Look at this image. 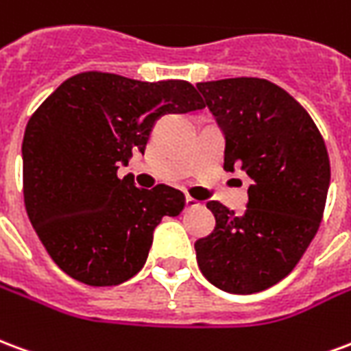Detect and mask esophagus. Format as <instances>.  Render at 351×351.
Returning <instances> with one entry per match:
<instances>
[{"label": "esophagus", "mask_w": 351, "mask_h": 351, "mask_svg": "<svg viewBox=\"0 0 351 351\" xmlns=\"http://www.w3.org/2000/svg\"><path fill=\"white\" fill-rule=\"evenodd\" d=\"M185 206H186V209H196V207H200L202 204L196 200V198H193V196H186Z\"/></svg>", "instance_id": "1"}]
</instances>
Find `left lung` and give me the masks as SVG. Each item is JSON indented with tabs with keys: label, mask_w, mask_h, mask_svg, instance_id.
I'll return each instance as SVG.
<instances>
[{
	"label": "left lung",
	"mask_w": 351,
	"mask_h": 351,
	"mask_svg": "<svg viewBox=\"0 0 351 351\" xmlns=\"http://www.w3.org/2000/svg\"><path fill=\"white\" fill-rule=\"evenodd\" d=\"M224 132V170L252 181L243 215L207 202L215 230L194 243L202 275L228 293H256L290 275L318 232L329 157L306 110L262 78L200 82Z\"/></svg>",
	"instance_id": "8db88e82"
}]
</instances>
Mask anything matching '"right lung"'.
Wrapping results in <instances>:
<instances>
[{"mask_svg": "<svg viewBox=\"0 0 351 351\" xmlns=\"http://www.w3.org/2000/svg\"><path fill=\"white\" fill-rule=\"evenodd\" d=\"M204 106L185 80L95 71L65 80L40 104L22 142L24 204L61 271L89 286H116L144 267L158 222L178 217L185 196L168 185L138 189L117 168L144 153L158 117Z\"/></svg>", "mask_w": 351, "mask_h": 351, "instance_id": "obj_1", "label": "right lung"}]
</instances>
